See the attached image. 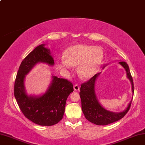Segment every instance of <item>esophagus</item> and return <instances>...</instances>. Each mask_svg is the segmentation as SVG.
<instances>
[{
  "instance_id": "34e87169",
  "label": "esophagus",
  "mask_w": 145,
  "mask_h": 145,
  "mask_svg": "<svg viewBox=\"0 0 145 145\" xmlns=\"http://www.w3.org/2000/svg\"><path fill=\"white\" fill-rule=\"evenodd\" d=\"M73 89H74V90L76 91H77L80 89L79 86H78V84H75L74 86H73Z\"/></svg>"
}]
</instances>
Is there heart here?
<instances>
[{
    "mask_svg": "<svg viewBox=\"0 0 145 145\" xmlns=\"http://www.w3.org/2000/svg\"><path fill=\"white\" fill-rule=\"evenodd\" d=\"M104 59V52L101 47L77 43L69 46L63 53V58L56 63L60 70H68L71 66H77V73L80 77L87 79L92 77Z\"/></svg>",
    "mask_w": 145,
    "mask_h": 145,
    "instance_id": "1",
    "label": "heart"
}]
</instances>
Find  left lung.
Segmentation results:
<instances>
[{
  "mask_svg": "<svg viewBox=\"0 0 145 145\" xmlns=\"http://www.w3.org/2000/svg\"><path fill=\"white\" fill-rule=\"evenodd\" d=\"M118 63L126 71L127 77L131 83L132 91L134 94V83L129 66L124 61H120ZM107 65L104 66L103 69ZM100 74V73H97L88 82L82 84L79 95L81 99L82 110L86 118L97 125H107L108 124L118 121L124 117L131 107L132 100L129 103L126 109L121 112H114L105 109L100 104L95 93V83Z\"/></svg>",
  "mask_w": 145,
  "mask_h": 145,
  "instance_id": "left-lung-1",
  "label": "left lung"
}]
</instances>
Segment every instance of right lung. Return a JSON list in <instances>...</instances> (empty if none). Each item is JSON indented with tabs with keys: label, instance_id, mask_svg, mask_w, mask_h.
<instances>
[{
	"label": "right lung",
	"instance_id": "1",
	"mask_svg": "<svg viewBox=\"0 0 145 145\" xmlns=\"http://www.w3.org/2000/svg\"><path fill=\"white\" fill-rule=\"evenodd\" d=\"M41 44L21 63L14 82V94L20 109L27 118L41 126H51L63 118L66 102L73 91V84L67 79L52 75L46 92L40 95H28L25 86V75L38 63L54 66L50 49Z\"/></svg>",
	"mask_w": 145,
	"mask_h": 145
}]
</instances>
